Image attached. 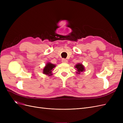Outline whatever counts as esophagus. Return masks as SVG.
<instances>
[{"label": "esophagus", "instance_id": "34e87169", "mask_svg": "<svg viewBox=\"0 0 123 123\" xmlns=\"http://www.w3.org/2000/svg\"><path fill=\"white\" fill-rule=\"evenodd\" d=\"M62 62H64V63H67V62H68V60H67V59H66L63 58V59H62Z\"/></svg>", "mask_w": 123, "mask_h": 123}]
</instances>
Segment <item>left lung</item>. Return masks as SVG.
<instances>
[{"instance_id":"left-lung-1","label":"left lung","mask_w":123,"mask_h":123,"mask_svg":"<svg viewBox=\"0 0 123 123\" xmlns=\"http://www.w3.org/2000/svg\"><path fill=\"white\" fill-rule=\"evenodd\" d=\"M75 68H76L77 74H80V72H83L85 71L84 66L81 64H77L75 66Z\"/></svg>"}]
</instances>
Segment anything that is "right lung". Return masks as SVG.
Segmentation results:
<instances>
[{
	"mask_svg": "<svg viewBox=\"0 0 123 123\" xmlns=\"http://www.w3.org/2000/svg\"><path fill=\"white\" fill-rule=\"evenodd\" d=\"M55 65L51 64L50 62H48L46 65V66L43 69V73L46 74V75H48L49 76H51L52 75V72L54 70V68L55 67Z\"/></svg>",
	"mask_w": 123,
	"mask_h": 123,
	"instance_id": "obj_1",
	"label": "right lung"
}]
</instances>
